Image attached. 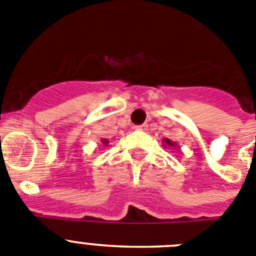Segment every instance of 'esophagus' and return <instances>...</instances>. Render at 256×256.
<instances>
[{
    "instance_id": "esophagus-1",
    "label": "esophagus",
    "mask_w": 256,
    "mask_h": 256,
    "mask_svg": "<svg viewBox=\"0 0 256 256\" xmlns=\"http://www.w3.org/2000/svg\"><path fill=\"white\" fill-rule=\"evenodd\" d=\"M148 124H142V126H134L136 130H142V132H144V130H148Z\"/></svg>"
}]
</instances>
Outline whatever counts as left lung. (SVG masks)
Returning <instances> with one entry per match:
<instances>
[{
    "mask_svg": "<svg viewBox=\"0 0 256 256\" xmlns=\"http://www.w3.org/2000/svg\"><path fill=\"white\" fill-rule=\"evenodd\" d=\"M164 142H165V146H166V144H168V146H176V144H174V142H172L170 140H168V138H165Z\"/></svg>",
    "mask_w": 256,
    "mask_h": 256,
    "instance_id": "8db88e82",
    "label": "left lung"
}]
</instances>
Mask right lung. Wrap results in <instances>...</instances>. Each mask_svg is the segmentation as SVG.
<instances>
[{
	"instance_id": "obj_1",
	"label": "right lung",
	"mask_w": 256,
	"mask_h": 256,
	"mask_svg": "<svg viewBox=\"0 0 256 256\" xmlns=\"http://www.w3.org/2000/svg\"><path fill=\"white\" fill-rule=\"evenodd\" d=\"M108 140H102V144H108Z\"/></svg>"
}]
</instances>
